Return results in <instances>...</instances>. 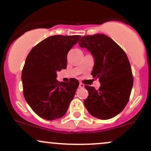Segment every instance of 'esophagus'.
<instances>
[{
  "mask_svg": "<svg viewBox=\"0 0 151 151\" xmlns=\"http://www.w3.org/2000/svg\"><path fill=\"white\" fill-rule=\"evenodd\" d=\"M79 87H80V88H84V84H82V83H79Z\"/></svg>",
  "mask_w": 151,
  "mask_h": 151,
  "instance_id": "obj_1",
  "label": "esophagus"
}]
</instances>
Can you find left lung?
<instances>
[{"instance_id": "left-lung-1", "label": "left lung", "mask_w": 151, "mask_h": 151, "mask_svg": "<svg viewBox=\"0 0 151 151\" xmlns=\"http://www.w3.org/2000/svg\"><path fill=\"white\" fill-rule=\"evenodd\" d=\"M79 45L93 56L91 74L100 82L98 90L85 85L89 96L84 105L97 118H112L123 110L131 93L133 77L128 58L122 48L105 34L82 36Z\"/></svg>"}]
</instances>
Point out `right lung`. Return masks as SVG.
<instances>
[{
	"instance_id": "1",
	"label": "right lung",
	"mask_w": 151,
	"mask_h": 151,
	"mask_svg": "<svg viewBox=\"0 0 151 151\" xmlns=\"http://www.w3.org/2000/svg\"><path fill=\"white\" fill-rule=\"evenodd\" d=\"M80 36H51L31 49L21 74L24 98L41 118L54 120L66 114L79 81L58 82L57 72L67 68V54Z\"/></svg>"
}]
</instances>
